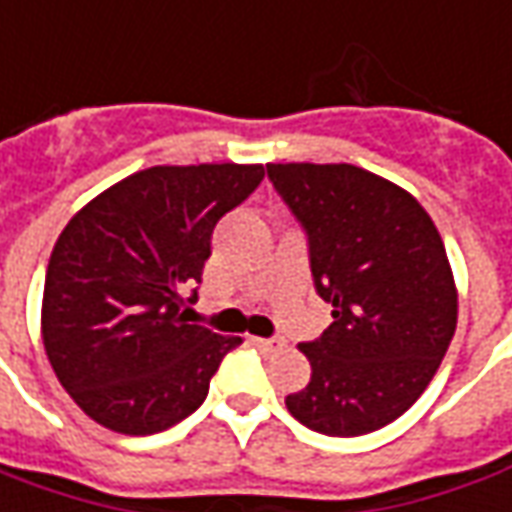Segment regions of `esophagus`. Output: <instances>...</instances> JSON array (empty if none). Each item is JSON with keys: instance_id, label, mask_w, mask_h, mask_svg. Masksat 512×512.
<instances>
[{"instance_id": "1", "label": "esophagus", "mask_w": 512, "mask_h": 512, "mask_svg": "<svg viewBox=\"0 0 512 512\" xmlns=\"http://www.w3.org/2000/svg\"><path fill=\"white\" fill-rule=\"evenodd\" d=\"M255 342V347H260L263 353H274V350H283L285 342L283 339H252Z\"/></svg>"}]
</instances>
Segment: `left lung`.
<instances>
[{
	"label": "left lung",
	"instance_id": "8db88e82",
	"mask_svg": "<svg viewBox=\"0 0 512 512\" xmlns=\"http://www.w3.org/2000/svg\"><path fill=\"white\" fill-rule=\"evenodd\" d=\"M308 235L316 294L333 322L300 344L308 387L285 398L302 426L370 434L423 395L457 330L443 238L412 193L356 165H266Z\"/></svg>",
	"mask_w": 512,
	"mask_h": 512
}]
</instances>
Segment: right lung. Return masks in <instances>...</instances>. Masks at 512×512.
<instances>
[{
  "label": "right lung",
  "instance_id": "right-lung-1",
  "mask_svg": "<svg viewBox=\"0 0 512 512\" xmlns=\"http://www.w3.org/2000/svg\"><path fill=\"white\" fill-rule=\"evenodd\" d=\"M263 176V165L235 162L156 165L111 184L58 235L41 336L61 387L95 423L156 434L204 403L241 336L190 325L187 302L215 224Z\"/></svg>",
  "mask_w": 512,
  "mask_h": 512
}]
</instances>
